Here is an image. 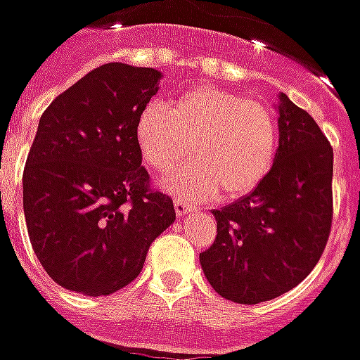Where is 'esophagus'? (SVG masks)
<instances>
[{
  "label": "esophagus",
  "instance_id": "esophagus-1",
  "mask_svg": "<svg viewBox=\"0 0 360 360\" xmlns=\"http://www.w3.org/2000/svg\"><path fill=\"white\" fill-rule=\"evenodd\" d=\"M174 210L178 217H184L186 213L192 212V205L186 204V202H182V200H174Z\"/></svg>",
  "mask_w": 360,
  "mask_h": 360
}]
</instances>
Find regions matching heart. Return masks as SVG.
<instances>
[{
  "label": "heart",
  "mask_w": 360,
  "mask_h": 360,
  "mask_svg": "<svg viewBox=\"0 0 360 360\" xmlns=\"http://www.w3.org/2000/svg\"><path fill=\"white\" fill-rule=\"evenodd\" d=\"M135 141L143 162L166 174L186 155L192 162L168 176V192L233 200L249 194L269 172L276 153V117L262 101L215 86L188 90L170 105L150 101L139 113Z\"/></svg>",
  "instance_id": "heart-1"
}]
</instances>
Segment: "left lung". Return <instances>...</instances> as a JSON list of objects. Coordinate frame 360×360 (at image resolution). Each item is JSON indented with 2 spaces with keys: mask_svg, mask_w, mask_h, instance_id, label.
<instances>
[{
  "mask_svg": "<svg viewBox=\"0 0 360 360\" xmlns=\"http://www.w3.org/2000/svg\"><path fill=\"white\" fill-rule=\"evenodd\" d=\"M278 148L251 194L213 210L217 237L200 262L212 288L260 304L298 286L326 249L333 219V148L308 111L278 98Z\"/></svg>",
  "mask_w": 360,
  "mask_h": 360,
  "instance_id": "left-lung-1",
  "label": "left lung"
}]
</instances>
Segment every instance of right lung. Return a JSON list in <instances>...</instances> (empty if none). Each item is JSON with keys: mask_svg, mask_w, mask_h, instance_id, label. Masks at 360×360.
<instances>
[{"mask_svg": "<svg viewBox=\"0 0 360 360\" xmlns=\"http://www.w3.org/2000/svg\"><path fill=\"white\" fill-rule=\"evenodd\" d=\"M162 74L109 62L44 109L23 172L29 239L62 288L109 296L137 278L174 223L170 195L148 186L135 141Z\"/></svg>", "mask_w": 360, "mask_h": 360, "instance_id": "1", "label": "right lung"}]
</instances>
